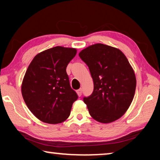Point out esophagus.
<instances>
[{
  "instance_id": "1",
  "label": "esophagus",
  "mask_w": 160,
  "mask_h": 160,
  "mask_svg": "<svg viewBox=\"0 0 160 160\" xmlns=\"http://www.w3.org/2000/svg\"><path fill=\"white\" fill-rule=\"evenodd\" d=\"M77 94H78V95L79 96V97H80L81 95H82V89H79V90H77Z\"/></svg>"
}]
</instances>
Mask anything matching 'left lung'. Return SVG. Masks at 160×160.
<instances>
[{"mask_svg":"<svg viewBox=\"0 0 160 160\" xmlns=\"http://www.w3.org/2000/svg\"><path fill=\"white\" fill-rule=\"evenodd\" d=\"M88 65L94 82L92 94L84 97L94 120L109 123L120 118L133 99L136 78L134 70L118 48L95 44L79 53Z\"/></svg>","mask_w":160,"mask_h":160,"instance_id":"1","label":"left lung"}]
</instances>
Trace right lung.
<instances>
[{
    "label": "right lung",
    "mask_w": 160,
    "mask_h": 160,
    "mask_svg": "<svg viewBox=\"0 0 160 160\" xmlns=\"http://www.w3.org/2000/svg\"><path fill=\"white\" fill-rule=\"evenodd\" d=\"M77 53L74 48L55 47L40 52L29 64L21 91L31 112L47 123L68 118L78 94L70 88L66 67Z\"/></svg>",
    "instance_id": "right-lung-1"
}]
</instances>
